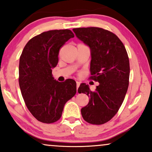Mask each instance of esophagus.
Masks as SVG:
<instances>
[{
    "mask_svg": "<svg viewBox=\"0 0 152 152\" xmlns=\"http://www.w3.org/2000/svg\"><path fill=\"white\" fill-rule=\"evenodd\" d=\"M79 86H80V82L76 81V88H77V89L78 87H79Z\"/></svg>",
    "mask_w": 152,
    "mask_h": 152,
    "instance_id": "obj_1",
    "label": "esophagus"
}]
</instances>
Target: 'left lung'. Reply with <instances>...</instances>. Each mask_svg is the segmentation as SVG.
Wrapping results in <instances>:
<instances>
[{
	"instance_id": "obj_1",
	"label": "left lung",
	"mask_w": 152,
	"mask_h": 152,
	"mask_svg": "<svg viewBox=\"0 0 152 152\" xmlns=\"http://www.w3.org/2000/svg\"><path fill=\"white\" fill-rule=\"evenodd\" d=\"M73 31L90 48L91 78L99 83L94 91L86 83L80 85L78 93L89 98L81 115L88 123L103 124L114 117L126 96L130 74L128 54L121 40L109 31L89 27Z\"/></svg>"
}]
</instances>
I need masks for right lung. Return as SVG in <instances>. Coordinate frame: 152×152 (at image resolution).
<instances>
[{"mask_svg":"<svg viewBox=\"0 0 152 152\" xmlns=\"http://www.w3.org/2000/svg\"><path fill=\"white\" fill-rule=\"evenodd\" d=\"M74 37L69 29L43 32L26 43L20 57L18 81L22 96L29 111L43 123L58 121L65 104L76 93L74 80L61 83L52 76L61 47Z\"/></svg>","mask_w":152,"mask_h":152,"instance_id":"right-lung-1","label":"right lung"}]
</instances>
